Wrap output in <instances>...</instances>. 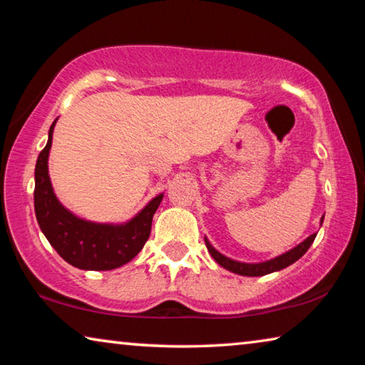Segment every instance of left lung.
<instances>
[{
  "instance_id": "obj_1",
  "label": "left lung",
  "mask_w": 365,
  "mask_h": 365,
  "mask_svg": "<svg viewBox=\"0 0 365 365\" xmlns=\"http://www.w3.org/2000/svg\"><path fill=\"white\" fill-rule=\"evenodd\" d=\"M324 224V215L320 217V225ZM317 233H312L311 237H307L304 242H301L299 245H296L294 248H292L287 252H283L280 256H275L269 259V261H262V262H242V261H235L232 257H227L219 252L217 250L214 248L211 245V242L205 237V243L207 246L209 255L212 256V259L222 267L233 272V274L243 275V277H262L272 274V272H279L282 269H287L288 265H292L293 262L298 261L301 256H304V252L311 248V245L316 240Z\"/></svg>"
}]
</instances>
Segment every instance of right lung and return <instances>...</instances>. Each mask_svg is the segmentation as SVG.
<instances>
[{"label": "right lung", "instance_id": "1", "mask_svg": "<svg viewBox=\"0 0 365 365\" xmlns=\"http://www.w3.org/2000/svg\"><path fill=\"white\" fill-rule=\"evenodd\" d=\"M58 119L48 132V143L35 165L34 205L38 225L49 245L66 262L82 270H113L130 262L150 238L153 215L164 193L154 196L140 212L127 222L109 224L78 217L54 193L48 170L49 150Z\"/></svg>", "mask_w": 365, "mask_h": 365}]
</instances>
